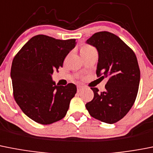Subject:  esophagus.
I'll return each instance as SVG.
<instances>
[{
	"label": "esophagus",
	"instance_id": "34e87169",
	"mask_svg": "<svg viewBox=\"0 0 153 153\" xmlns=\"http://www.w3.org/2000/svg\"><path fill=\"white\" fill-rule=\"evenodd\" d=\"M82 89H83V86H80V85L77 86V92H79L81 90H82Z\"/></svg>",
	"mask_w": 153,
	"mask_h": 153
}]
</instances>
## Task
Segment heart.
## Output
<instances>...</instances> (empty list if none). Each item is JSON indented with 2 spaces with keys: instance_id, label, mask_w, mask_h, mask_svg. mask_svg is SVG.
<instances>
[{
  "instance_id": "b5f03b06",
  "label": "heart",
  "mask_w": 153,
  "mask_h": 153,
  "mask_svg": "<svg viewBox=\"0 0 153 153\" xmlns=\"http://www.w3.org/2000/svg\"><path fill=\"white\" fill-rule=\"evenodd\" d=\"M92 49H94V48L90 45H83L82 48H81V52L90 51V50H92Z\"/></svg>"
}]
</instances>
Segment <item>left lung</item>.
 <instances>
[{
    "instance_id": "1",
    "label": "left lung",
    "mask_w": 153,
    "mask_h": 153,
    "mask_svg": "<svg viewBox=\"0 0 153 153\" xmlns=\"http://www.w3.org/2000/svg\"><path fill=\"white\" fill-rule=\"evenodd\" d=\"M86 43L99 53L96 75L108 82L104 92L91 88L94 98L86 108L94 118L114 124L127 114L137 98L140 79L137 57L118 36L106 31L95 33Z\"/></svg>"
}]
</instances>
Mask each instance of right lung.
Returning a JSON list of instances; mask_svg holds the SVG:
<instances>
[{
  "label": "right lung",
  "mask_w": 153,
  "mask_h": 153,
  "mask_svg": "<svg viewBox=\"0 0 153 153\" xmlns=\"http://www.w3.org/2000/svg\"><path fill=\"white\" fill-rule=\"evenodd\" d=\"M75 45L76 39L38 35L13 60L10 76L15 101L26 116L39 124H51L64 117L76 93L74 83L59 86L51 78Z\"/></svg>",
  "instance_id": "add662e5"
}]
</instances>
